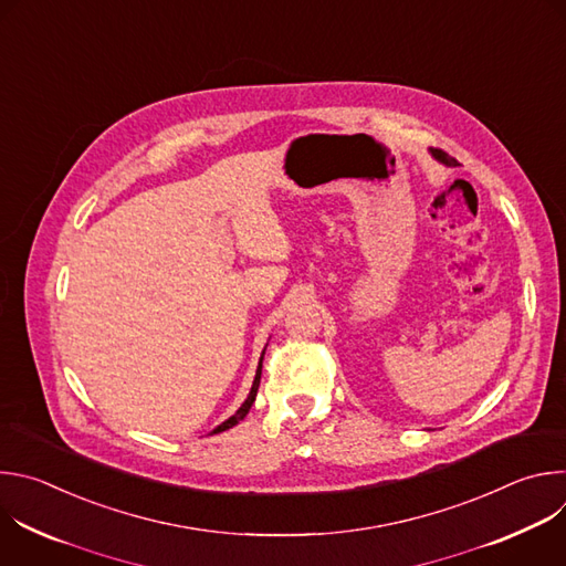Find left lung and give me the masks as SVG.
Returning <instances> with one entry per match:
<instances>
[{
    "label": "left lung",
    "mask_w": 566,
    "mask_h": 566,
    "mask_svg": "<svg viewBox=\"0 0 566 566\" xmlns=\"http://www.w3.org/2000/svg\"><path fill=\"white\" fill-rule=\"evenodd\" d=\"M432 156L439 158L441 164H446V166H452V164H454V158H450V156H448L446 151H441V149H432Z\"/></svg>",
    "instance_id": "left-lung-1"
}]
</instances>
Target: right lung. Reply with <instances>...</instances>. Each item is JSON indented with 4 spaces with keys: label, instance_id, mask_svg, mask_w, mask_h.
<instances>
[{
    "label": "right lung",
    "instance_id": "right-lung-1",
    "mask_svg": "<svg viewBox=\"0 0 566 566\" xmlns=\"http://www.w3.org/2000/svg\"><path fill=\"white\" fill-rule=\"evenodd\" d=\"M262 360H264V352H262V358H260V365H258V371H255V380H253V387H251V391H249V398L241 402V408L228 419V421H223L221 426H217L210 434H219V432H223V430H228V428H232V426H237L239 421H244V417L249 415V410H251V406L255 402V396H258V389H260V378H262Z\"/></svg>",
    "mask_w": 566,
    "mask_h": 566
}]
</instances>
